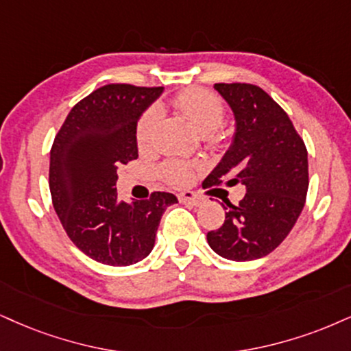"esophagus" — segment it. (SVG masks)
<instances>
[{
  "label": "esophagus",
  "mask_w": 351,
  "mask_h": 351,
  "mask_svg": "<svg viewBox=\"0 0 351 351\" xmlns=\"http://www.w3.org/2000/svg\"><path fill=\"white\" fill-rule=\"evenodd\" d=\"M179 200L182 203H189V205L198 206L203 203V197L197 195V193H193V192H184L179 195Z\"/></svg>",
  "instance_id": "esophagus-1"
}]
</instances>
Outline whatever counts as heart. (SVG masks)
Wrapping results in <instances>:
<instances>
[{
  "label": "heart",
  "mask_w": 351,
  "mask_h": 351,
  "mask_svg": "<svg viewBox=\"0 0 351 351\" xmlns=\"http://www.w3.org/2000/svg\"><path fill=\"white\" fill-rule=\"evenodd\" d=\"M171 104L177 110H180L187 117L189 122L195 127L203 136H208L216 132L226 119V106L223 99L208 89L189 88L177 93L171 99ZM159 120V112L156 109H148L143 112L136 122L135 138L140 148H148L153 141L156 125ZM195 174V167L182 161H167L159 169V176L164 182L172 187H184L190 184Z\"/></svg>",
  "instance_id": "1"
}]
</instances>
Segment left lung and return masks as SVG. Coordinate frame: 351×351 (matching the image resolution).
Returning <instances> with one entry per match:
<instances>
[{
    "label": "left lung",
    "mask_w": 351,
    "mask_h": 351,
    "mask_svg": "<svg viewBox=\"0 0 351 351\" xmlns=\"http://www.w3.org/2000/svg\"><path fill=\"white\" fill-rule=\"evenodd\" d=\"M215 89L234 112L236 133L205 184H242L247 190L239 205L226 200L223 226L206 239L228 261H255L278 247L304 208L308 149L287 112L262 88L216 83Z\"/></svg>",
    "instance_id": "8db88e82"
}]
</instances>
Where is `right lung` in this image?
<instances>
[{
    "label": "right lung",
    "instance_id": "right-lung-1",
    "mask_svg": "<svg viewBox=\"0 0 351 351\" xmlns=\"http://www.w3.org/2000/svg\"><path fill=\"white\" fill-rule=\"evenodd\" d=\"M162 88L107 84L70 110L50 149L51 203L68 237L94 261L127 267L154 245L161 216L177 198L153 192L148 200L120 202V167L135 161L138 117Z\"/></svg>",
    "mask_w": 351,
    "mask_h": 351
}]
</instances>
